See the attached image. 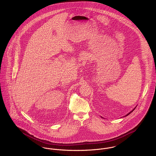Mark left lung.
<instances>
[{
  "instance_id": "1",
  "label": "left lung",
  "mask_w": 156,
  "mask_h": 156,
  "mask_svg": "<svg viewBox=\"0 0 156 156\" xmlns=\"http://www.w3.org/2000/svg\"><path fill=\"white\" fill-rule=\"evenodd\" d=\"M135 108H134V109L133 110V111H132L130 112H129V113H128V114H127V115H126V116H127V115H129V114H130V113H132V112L134 110V109H135ZM101 118H102V117H101Z\"/></svg>"
}]
</instances>
